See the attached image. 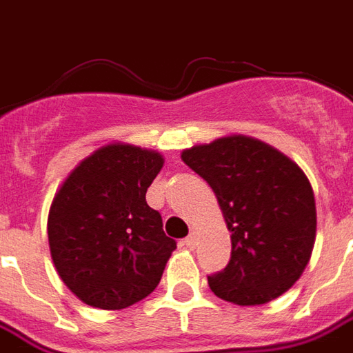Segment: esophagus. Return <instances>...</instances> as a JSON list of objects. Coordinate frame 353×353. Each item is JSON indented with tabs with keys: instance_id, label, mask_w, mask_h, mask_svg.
I'll return each mask as SVG.
<instances>
[{
	"instance_id": "esophagus-1",
	"label": "esophagus",
	"mask_w": 353,
	"mask_h": 353,
	"mask_svg": "<svg viewBox=\"0 0 353 353\" xmlns=\"http://www.w3.org/2000/svg\"><path fill=\"white\" fill-rule=\"evenodd\" d=\"M187 248H194V244H196V236H194V232H191L189 236L185 238V242H183Z\"/></svg>"
}]
</instances>
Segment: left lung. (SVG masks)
<instances>
[{
	"mask_svg": "<svg viewBox=\"0 0 353 353\" xmlns=\"http://www.w3.org/2000/svg\"><path fill=\"white\" fill-rule=\"evenodd\" d=\"M181 159L214 189L230 230L229 265L208 276L240 306L270 303L295 283L316 240V200L295 162L259 139L227 136Z\"/></svg>",
	"mask_w": 353,
	"mask_h": 353,
	"instance_id": "left-lung-1",
	"label": "left lung"
}]
</instances>
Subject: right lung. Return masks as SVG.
<instances>
[{"mask_svg":"<svg viewBox=\"0 0 353 353\" xmlns=\"http://www.w3.org/2000/svg\"><path fill=\"white\" fill-rule=\"evenodd\" d=\"M164 159L111 143L68 176L49 212V245L60 278L83 303L121 310L145 299L164 272L176 240L145 192Z\"/></svg>","mask_w":353,"mask_h":353,"instance_id":"add662e5","label":"right lung"}]
</instances>
